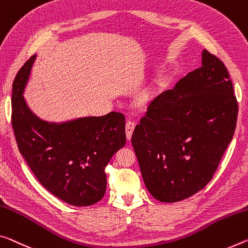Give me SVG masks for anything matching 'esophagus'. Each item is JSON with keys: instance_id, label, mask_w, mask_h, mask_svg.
<instances>
[{"instance_id": "1", "label": "esophagus", "mask_w": 248, "mask_h": 248, "mask_svg": "<svg viewBox=\"0 0 248 248\" xmlns=\"http://www.w3.org/2000/svg\"><path fill=\"white\" fill-rule=\"evenodd\" d=\"M135 127H136V124H135V123H132V121H128V123L125 124V136H127V139L129 141L131 140L132 132H133V130H135Z\"/></svg>"}]
</instances>
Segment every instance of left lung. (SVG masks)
Returning <instances> with one entry per match:
<instances>
[{"mask_svg": "<svg viewBox=\"0 0 248 248\" xmlns=\"http://www.w3.org/2000/svg\"><path fill=\"white\" fill-rule=\"evenodd\" d=\"M238 105L225 65L207 50L202 66L161 93L131 142L153 198L173 203L210 182L236 127Z\"/></svg>", "mask_w": 248, "mask_h": 248, "instance_id": "left-lung-1", "label": "left lung"}]
</instances>
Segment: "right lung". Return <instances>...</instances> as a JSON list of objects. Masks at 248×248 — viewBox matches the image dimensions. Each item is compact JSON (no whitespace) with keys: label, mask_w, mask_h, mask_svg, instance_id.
Segmentation results:
<instances>
[{"label":"right lung","mask_w":248,"mask_h":248,"mask_svg":"<svg viewBox=\"0 0 248 248\" xmlns=\"http://www.w3.org/2000/svg\"><path fill=\"white\" fill-rule=\"evenodd\" d=\"M36 55L18 70L12 89V125L18 150L45 188L74 206H88L104 198L105 169L125 144L124 116L111 111L49 123L30 109L23 93Z\"/></svg>","instance_id":"1"}]
</instances>
